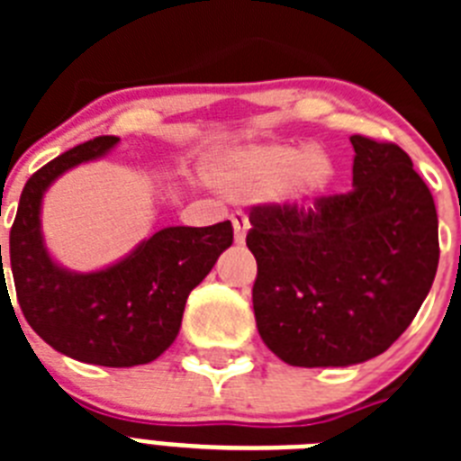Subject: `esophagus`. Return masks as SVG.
I'll return each instance as SVG.
<instances>
[{
	"mask_svg": "<svg viewBox=\"0 0 461 461\" xmlns=\"http://www.w3.org/2000/svg\"><path fill=\"white\" fill-rule=\"evenodd\" d=\"M233 233H235V242L244 244L247 233H249V219L244 217L242 212H235L233 214Z\"/></svg>",
	"mask_w": 461,
	"mask_h": 461,
	"instance_id": "1",
	"label": "esophagus"
}]
</instances>
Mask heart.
I'll return each instance as SVG.
<instances>
[{"mask_svg":"<svg viewBox=\"0 0 461 461\" xmlns=\"http://www.w3.org/2000/svg\"><path fill=\"white\" fill-rule=\"evenodd\" d=\"M210 175L228 195H263L276 191L281 201L309 205L335 185L337 164L323 148L260 142L223 152L212 161Z\"/></svg>","mask_w":461,"mask_h":461,"instance_id":"1","label":"heart"}]
</instances>
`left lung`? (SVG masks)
Returning <instances> with one entry per match:
<instances>
[{
    "instance_id": "1",
    "label": "left lung",
    "mask_w": 461,
    "mask_h": 461,
    "mask_svg": "<svg viewBox=\"0 0 461 461\" xmlns=\"http://www.w3.org/2000/svg\"><path fill=\"white\" fill-rule=\"evenodd\" d=\"M351 142L353 191L249 214L256 328L293 367H348L388 351L437 275V207L411 157L393 142Z\"/></svg>"
}]
</instances>
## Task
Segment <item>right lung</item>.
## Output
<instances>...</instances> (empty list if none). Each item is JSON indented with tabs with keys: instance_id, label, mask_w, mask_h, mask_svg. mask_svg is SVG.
<instances>
[{
	"instance_id": "obj_1",
	"label": "right lung",
	"mask_w": 461,
	"mask_h": 461,
	"mask_svg": "<svg viewBox=\"0 0 461 461\" xmlns=\"http://www.w3.org/2000/svg\"><path fill=\"white\" fill-rule=\"evenodd\" d=\"M117 142L115 136L94 138L32 175L20 195L8 254L20 309L41 339L87 365L136 367L173 344L186 297L233 244V226L161 228L101 270L76 272L57 263L41 230L43 195L64 173L105 157ZM0 284L6 286L4 263Z\"/></svg>"
}]
</instances>
